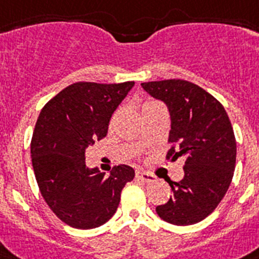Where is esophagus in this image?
<instances>
[{"mask_svg":"<svg viewBox=\"0 0 259 259\" xmlns=\"http://www.w3.org/2000/svg\"><path fill=\"white\" fill-rule=\"evenodd\" d=\"M136 179L137 180H141V181H143V183H154L155 180V176H152V175H150V173H146V172H137L136 173Z\"/></svg>","mask_w":259,"mask_h":259,"instance_id":"esophagus-1","label":"esophagus"}]
</instances>
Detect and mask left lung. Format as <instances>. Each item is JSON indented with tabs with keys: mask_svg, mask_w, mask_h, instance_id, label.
I'll return each mask as SVG.
<instances>
[{
	"mask_svg": "<svg viewBox=\"0 0 259 259\" xmlns=\"http://www.w3.org/2000/svg\"><path fill=\"white\" fill-rule=\"evenodd\" d=\"M142 87L169 109L170 148L165 160L185 161V176L169 183L173 197L157 206L156 212L175 226L195 224L218 207L232 181L236 138L229 117L211 94L188 80L146 82Z\"/></svg>",
	"mask_w": 259,
	"mask_h": 259,
	"instance_id": "1",
	"label": "left lung"
}]
</instances>
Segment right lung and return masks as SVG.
<instances>
[{
  "instance_id": "obj_1",
  "label": "right lung",
  "mask_w": 259,
  "mask_h": 259,
  "mask_svg": "<svg viewBox=\"0 0 259 259\" xmlns=\"http://www.w3.org/2000/svg\"><path fill=\"white\" fill-rule=\"evenodd\" d=\"M134 82H76L41 109L31 139L36 181L56 217L78 229H92L111 219L123 186L136 173L120 164L105 176L86 167V150L105 138L108 125Z\"/></svg>"
}]
</instances>
